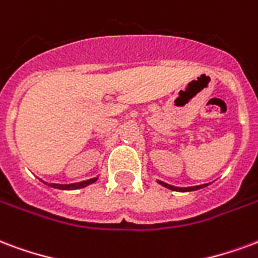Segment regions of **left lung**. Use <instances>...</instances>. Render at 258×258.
<instances>
[{
  "mask_svg": "<svg viewBox=\"0 0 258 258\" xmlns=\"http://www.w3.org/2000/svg\"><path fill=\"white\" fill-rule=\"evenodd\" d=\"M158 183L163 185V187H166L169 189H173V191H181V192H185V191H195V189H199V188H204L206 187L208 184H204V185H197V187H187V188H180V187H173V185H169V184L163 183V181H158Z\"/></svg>",
  "mask_w": 258,
  "mask_h": 258,
  "instance_id": "1",
  "label": "left lung"
}]
</instances>
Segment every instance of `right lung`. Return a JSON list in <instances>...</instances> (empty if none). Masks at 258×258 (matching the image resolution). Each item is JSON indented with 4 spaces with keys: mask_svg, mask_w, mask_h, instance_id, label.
Returning a JSON list of instances; mask_svg holds the SVG:
<instances>
[{
    "mask_svg": "<svg viewBox=\"0 0 258 258\" xmlns=\"http://www.w3.org/2000/svg\"><path fill=\"white\" fill-rule=\"evenodd\" d=\"M97 177L95 178H89V180H86V181H81V183H74V184H53L50 183L48 184L49 187H53V188H59V189H78V188H84L86 185H89V184L95 183Z\"/></svg>",
    "mask_w": 258,
    "mask_h": 258,
    "instance_id": "1",
    "label": "right lung"
}]
</instances>
